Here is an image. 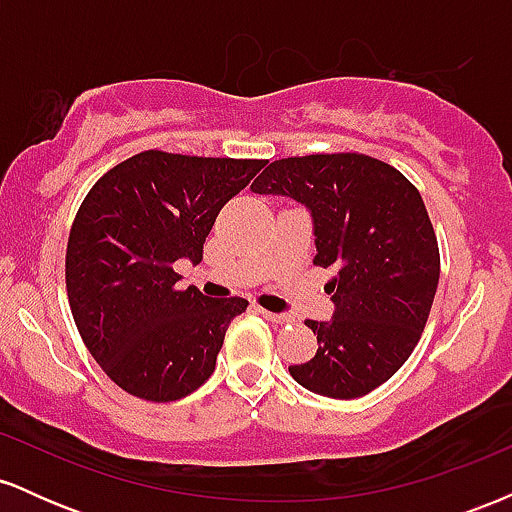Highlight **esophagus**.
<instances>
[{
  "label": "esophagus",
  "mask_w": 512,
  "mask_h": 512,
  "mask_svg": "<svg viewBox=\"0 0 512 512\" xmlns=\"http://www.w3.org/2000/svg\"><path fill=\"white\" fill-rule=\"evenodd\" d=\"M260 315L264 317V320L276 322V325H286V322H291L289 315H284V313H272V310H264V308H260Z\"/></svg>",
  "instance_id": "obj_1"
}]
</instances>
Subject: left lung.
I'll use <instances>...</instances> for the list:
<instances>
[{
  "instance_id": "obj_1",
  "label": "left lung",
  "mask_w": 512,
  "mask_h": 512,
  "mask_svg": "<svg viewBox=\"0 0 512 512\" xmlns=\"http://www.w3.org/2000/svg\"><path fill=\"white\" fill-rule=\"evenodd\" d=\"M250 190L301 202L313 216V262L334 269V315L305 320L317 354L289 366L293 380L332 399L368 395L419 344L438 289V240L419 190L366 154L281 158Z\"/></svg>"
}]
</instances>
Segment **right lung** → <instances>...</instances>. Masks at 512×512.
<instances>
[{
  "instance_id": "right-lung-1",
  "label": "right lung",
  "mask_w": 512,
  "mask_h": 512,
  "mask_svg": "<svg viewBox=\"0 0 512 512\" xmlns=\"http://www.w3.org/2000/svg\"><path fill=\"white\" fill-rule=\"evenodd\" d=\"M262 168L151 149L110 168L81 202L64 269L69 308L86 349L129 395L175 402L214 373L248 301L180 291L173 264L202 262L221 207Z\"/></svg>"
}]
</instances>
